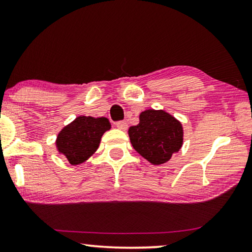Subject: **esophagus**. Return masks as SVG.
Instances as JSON below:
<instances>
[{"mask_svg": "<svg viewBox=\"0 0 252 252\" xmlns=\"http://www.w3.org/2000/svg\"><path fill=\"white\" fill-rule=\"evenodd\" d=\"M116 126L120 130H127V128H128V125H127L126 122H118L116 124Z\"/></svg>", "mask_w": 252, "mask_h": 252, "instance_id": "obj_1", "label": "esophagus"}]
</instances>
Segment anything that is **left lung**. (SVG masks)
I'll return each mask as SVG.
<instances>
[{
  "label": "left lung",
  "instance_id": "1",
  "mask_svg": "<svg viewBox=\"0 0 252 252\" xmlns=\"http://www.w3.org/2000/svg\"><path fill=\"white\" fill-rule=\"evenodd\" d=\"M140 123L128 129L136 153L153 165H161L179 153L184 144V126L165 110L148 109L140 113Z\"/></svg>",
  "mask_w": 252,
  "mask_h": 252
}]
</instances>
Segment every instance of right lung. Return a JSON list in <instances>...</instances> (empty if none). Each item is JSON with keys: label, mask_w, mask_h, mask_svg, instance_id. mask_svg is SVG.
Listing matches in <instances>:
<instances>
[{"label": "right lung", "mask_w": 252, "mask_h": 252, "mask_svg": "<svg viewBox=\"0 0 252 252\" xmlns=\"http://www.w3.org/2000/svg\"><path fill=\"white\" fill-rule=\"evenodd\" d=\"M111 124L105 117L79 116L61 129L56 137V149L71 165H80L98 149L101 139Z\"/></svg>", "instance_id": "right-lung-1"}]
</instances>
